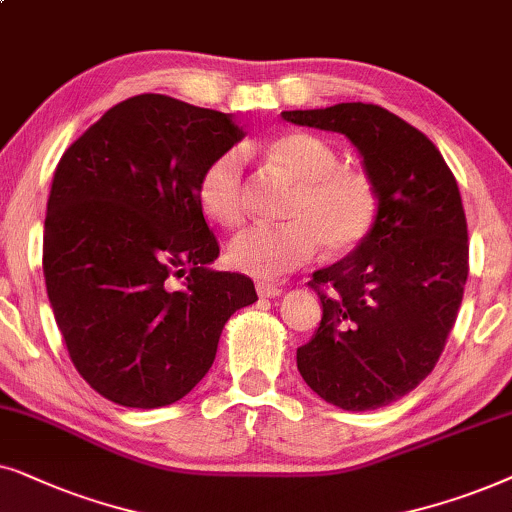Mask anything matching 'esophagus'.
<instances>
[{
    "label": "esophagus",
    "instance_id": "34e87169",
    "mask_svg": "<svg viewBox=\"0 0 512 512\" xmlns=\"http://www.w3.org/2000/svg\"><path fill=\"white\" fill-rule=\"evenodd\" d=\"M255 290H257V295H260V297H278L283 292V288H278V285H271V283H264V281L257 283Z\"/></svg>",
    "mask_w": 512,
    "mask_h": 512
}]
</instances>
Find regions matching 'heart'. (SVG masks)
I'll return each mask as SVG.
<instances>
[{
	"label": "heart",
	"instance_id": "1",
	"mask_svg": "<svg viewBox=\"0 0 512 512\" xmlns=\"http://www.w3.org/2000/svg\"><path fill=\"white\" fill-rule=\"evenodd\" d=\"M267 159L297 192L285 208L288 222L252 224L227 245V260L241 274L274 281L304 264L318 250L349 255L370 236L379 215V194L365 170L342 166L332 145L313 133L292 131L267 145ZM199 203L210 220L238 227L245 220V154L227 149L203 168Z\"/></svg>",
	"mask_w": 512,
	"mask_h": 512
}]
</instances>
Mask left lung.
I'll return each mask as SVG.
<instances>
[{"label": "left lung", "mask_w": 512, "mask_h": 512, "mask_svg": "<svg viewBox=\"0 0 512 512\" xmlns=\"http://www.w3.org/2000/svg\"><path fill=\"white\" fill-rule=\"evenodd\" d=\"M290 124L342 133L379 194L374 229L318 269L323 318L297 370L325 403L351 412L403 398L438 363L468 278V227L452 170L424 133L379 105L292 109Z\"/></svg>", "instance_id": "left-lung-1"}]
</instances>
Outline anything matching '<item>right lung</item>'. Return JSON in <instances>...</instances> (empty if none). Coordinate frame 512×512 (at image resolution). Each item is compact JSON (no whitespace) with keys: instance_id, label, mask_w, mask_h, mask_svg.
<instances>
[{"instance_id":"add662e5","label":"right lung","mask_w":512,"mask_h":512,"mask_svg":"<svg viewBox=\"0 0 512 512\" xmlns=\"http://www.w3.org/2000/svg\"><path fill=\"white\" fill-rule=\"evenodd\" d=\"M243 135L231 114L142 93L107 109L53 173L46 292L74 367L112 403L185 398L224 323L257 302L248 276L210 269L220 245L199 203L203 168Z\"/></svg>"}]
</instances>
